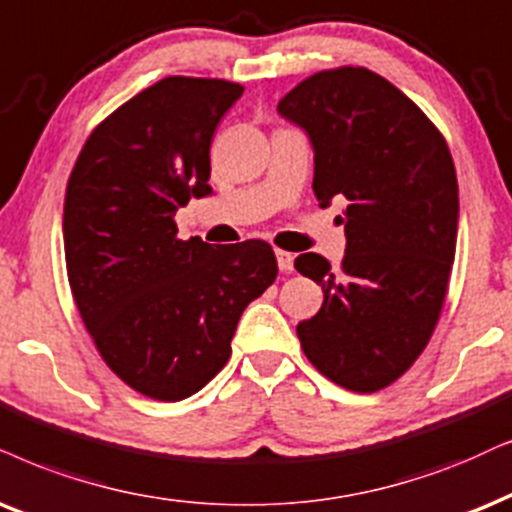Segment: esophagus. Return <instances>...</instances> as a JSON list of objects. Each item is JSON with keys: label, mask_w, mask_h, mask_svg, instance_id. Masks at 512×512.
<instances>
[{"label": "esophagus", "mask_w": 512, "mask_h": 512, "mask_svg": "<svg viewBox=\"0 0 512 512\" xmlns=\"http://www.w3.org/2000/svg\"><path fill=\"white\" fill-rule=\"evenodd\" d=\"M276 262H278V269L283 271V274H290L293 271V255L286 250H276Z\"/></svg>", "instance_id": "esophagus-1"}]
</instances>
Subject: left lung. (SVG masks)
<instances>
[{"label": "left lung", "instance_id": "obj_1", "mask_svg": "<svg viewBox=\"0 0 512 512\" xmlns=\"http://www.w3.org/2000/svg\"><path fill=\"white\" fill-rule=\"evenodd\" d=\"M278 113L312 141L321 208L347 200L340 267L316 252L295 260L323 288L297 338L333 383L378 392L409 371L442 312L458 231L449 146L409 96L366 68L307 77Z\"/></svg>", "mask_w": 512, "mask_h": 512}]
</instances>
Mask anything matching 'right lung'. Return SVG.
<instances>
[{
  "instance_id": "add662e5",
  "label": "right lung",
  "mask_w": 512,
  "mask_h": 512,
  "mask_svg": "<svg viewBox=\"0 0 512 512\" xmlns=\"http://www.w3.org/2000/svg\"><path fill=\"white\" fill-rule=\"evenodd\" d=\"M243 87L165 77L89 134L63 205L68 281L96 349L158 401L196 394L231 357L243 309L278 274L264 241L177 238L174 215L212 193L210 144Z\"/></svg>"
}]
</instances>
